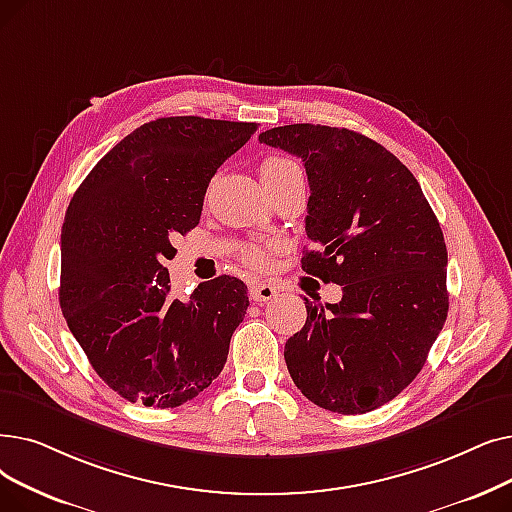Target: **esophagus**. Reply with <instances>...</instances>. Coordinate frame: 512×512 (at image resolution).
Segmentation results:
<instances>
[{"mask_svg":"<svg viewBox=\"0 0 512 512\" xmlns=\"http://www.w3.org/2000/svg\"><path fill=\"white\" fill-rule=\"evenodd\" d=\"M276 295H278L276 286H272V284H268V282L251 284V288H249V297H251V301H255V303H265V301H272Z\"/></svg>","mask_w":512,"mask_h":512,"instance_id":"34e87169","label":"esophagus"}]
</instances>
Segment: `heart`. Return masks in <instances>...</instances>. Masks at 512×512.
<instances>
[{
	"label": "heart",
	"mask_w": 512,
	"mask_h": 512,
	"mask_svg": "<svg viewBox=\"0 0 512 512\" xmlns=\"http://www.w3.org/2000/svg\"><path fill=\"white\" fill-rule=\"evenodd\" d=\"M293 167H299L297 163H293L291 159H284V157H265L259 165V175H261V182H268L272 180V177L293 169ZM242 257L247 263L255 265V268H261V265H265V261H268V257H265V251L261 247H247L242 251Z\"/></svg>",
	"instance_id": "b5f03b06"
}]
</instances>
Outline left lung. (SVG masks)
I'll return each mask as SVG.
<instances>
[{"mask_svg":"<svg viewBox=\"0 0 512 512\" xmlns=\"http://www.w3.org/2000/svg\"><path fill=\"white\" fill-rule=\"evenodd\" d=\"M261 144L299 157L309 180L303 272L343 288L339 303L305 299L286 341L293 383L316 406L366 414L402 393L448 318V251L416 177L358 131L297 123Z\"/></svg>","mask_w":512,"mask_h":512,"instance_id":"8db88e82","label":"left lung"}]
</instances>
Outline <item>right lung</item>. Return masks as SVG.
Masks as SVG:
<instances>
[{
  "label": "right lung",
  "instance_id": "1",
  "mask_svg": "<svg viewBox=\"0 0 512 512\" xmlns=\"http://www.w3.org/2000/svg\"><path fill=\"white\" fill-rule=\"evenodd\" d=\"M257 123L165 117L131 131L85 177L60 234V309L100 379L127 402L177 408L228 360L249 307L232 276L171 297L165 259L198 226L211 177Z\"/></svg>",
  "mask_w": 512,
  "mask_h": 512
}]
</instances>
